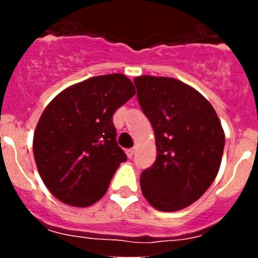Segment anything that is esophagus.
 Here are the masks:
<instances>
[{
  "mask_svg": "<svg viewBox=\"0 0 258 258\" xmlns=\"http://www.w3.org/2000/svg\"><path fill=\"white\" fill-rule=\"evenodd\" d=\"M134 155V149H127L126 150V156L129 157V159H132Z\"/></svg>",
  "mask_w": 258,
  "mask_h": 258,
  "instance_id": "1",
  "label": "esophagus"
}]
</instances>
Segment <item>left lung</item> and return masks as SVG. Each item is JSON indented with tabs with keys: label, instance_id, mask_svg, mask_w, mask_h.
<instances>
[{
	"label": "left lung",
	"instance_id": "8db88e82",
	"mask_svg": "<svg viewBox=\"0 0 258 258\" xmlns=\"http://www.w3.org/2000/svg\"><path fill=\"white\" fill-rule=\"evenodd\" d=\"M134 84L157 151L141 174L143 197L159 211L186 208L208 190L220 169L225 147L220 118L206 98L179 80L140 76Z\"/></svg>",
	"mask_w": 258,
	"mask_h": 258
}]
</instances>
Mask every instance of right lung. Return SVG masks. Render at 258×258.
Segmentation results:
<instances>
[{
  "instance_id": "obj_1",
  "label": "right lung",
  "mask_w": 258,
  "mask_h": 258,
  "mask_svg": "<svg viewBox=\"0 0 258 258\" xmlns=\"http://www.w3.org/2000/svg\"><path fill=\"white\" fill-rule=\"evenodd\" d=\"M136 94L121 74L88 79L59 93L33 136L38 173L64 204L89 207L106 194L126 155L117 145L112 116Z\"/></svg>"
}]
</instances>
